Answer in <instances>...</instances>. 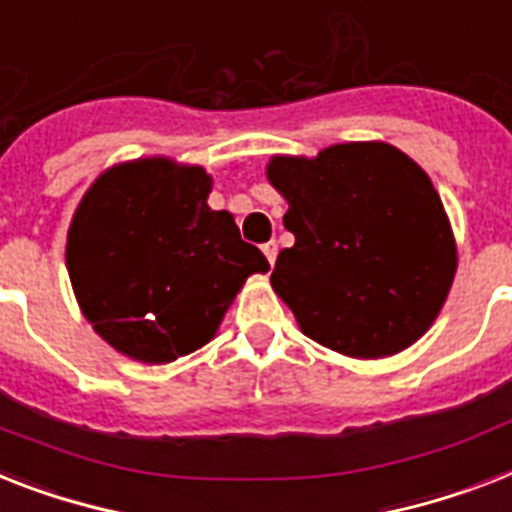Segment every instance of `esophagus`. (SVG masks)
Returning <instances> with one entry per match:
<instances>
[{"label":"esophagus","mask_w":512,"mask_h":512,"mask_svg":"<svg viewBox=\"0 0 512 512\" xmlns=\"http://www.w3.org/2000/svg\"><path fill=\"white\" fill-rule=\"evenodd\" d=\"M263 255L268 257V263H270V268H273V265H276V255H278V244L276 242H268V244H263Z\"/></svg>","instance_id":"1"}]
</instances>
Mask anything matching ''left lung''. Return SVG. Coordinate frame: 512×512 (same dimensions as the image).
I'll return each mask as SVG.
<instances>
[{
	"instance_id": "obj_1",
	"label": "left lung",
	"mask_w": 512,
	"mask_h": 512,
	"mask_svg": "<svg viewBox=\"0 0 512 512\" xmlns=\"http://www.w3.org/2000/svg\"><path fill=\"white\" fill-rule=\"evenodd\" d=\"M268 181L289 202L294 234L270 284L302 334L363 360L418 342L458 268L431 178L392 144L350 141L313 160L273 157Z\"/></svg>"
}]
</instances>
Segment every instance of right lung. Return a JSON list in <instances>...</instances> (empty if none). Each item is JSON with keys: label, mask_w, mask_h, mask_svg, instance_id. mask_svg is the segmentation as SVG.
Here are the masks:
<instances>
[{"label": "right lung", "mask_w": 512, "mask_h": 512, "mask_svg": "<svg viewBox=\"0 0 512 512\" xmlns=\"http://www.w3.org/2000/svg\"><path fill=\"white\" fill-rule=\"evenodd\" d=\"M199 165L141 157L105 170L83 194L65 263L86 321L139 363L199 350L252 273L270 268L226 210L207 205Z\"/></svg>", "instance_id": "obj_1"}]
</instances>
